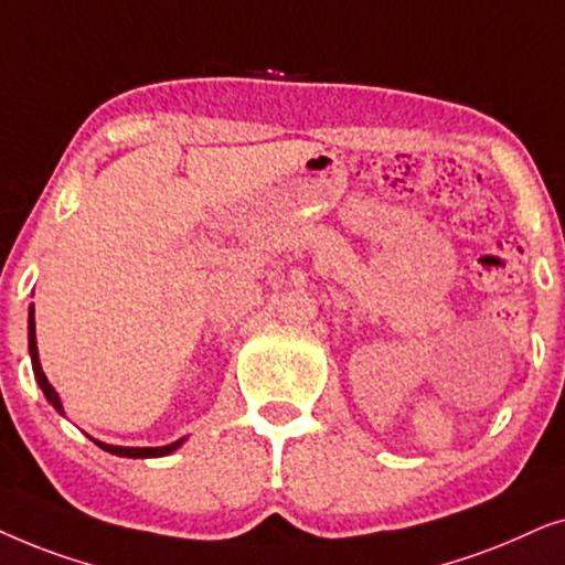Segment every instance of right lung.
Segmentation results:
<instances>
[{"label": "right lung", "mask_w": 565, "mask_h": 565, "mask_svg": "<svg viewBox=\"0 0 565 565\" xmlns=\"http://www.w3.org/2000/svg\"><path fill=\"white\" fill-rule=\"evenodd\" d=\"M28 349H30V361H33V372H35V380L38 385H41L43 395L49 397V403L54 405L58 413H64L62 408V401H58V393L54 387H51V382L46 380V374L41 370V361H38V343H35V318H33V307H30V315H28ZM97 447L105 449V452L110 455H118V457H162V455H170L175 452V449L183 445V439L172 441L168 447H113V445H103V441H95Z\"/></svg>", "instance_id": "right-lung-1"}]
</instances>
